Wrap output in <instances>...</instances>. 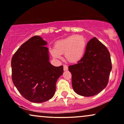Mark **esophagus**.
I'll return each mask as SVG.
<instances>
[{"instance_id": "34e87169", "label": "esophagus", "mask_w": 124, "mask_h": 124, "mask_svg": "<svg viewBox=\"0 0 124 124\" xmlns=\"http://www.w3.org/2000/svg\"><path fill=\"white\" fill-rule=\"evenodd\" d=\"M63 70L64 71H67V70H68V66L66 65H63Z\"/></svg>"}]
</instances>
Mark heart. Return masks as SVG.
Masks as SVG:
<instances>
[{
  "label": "heart",
  "instance_id": "1",
  "mask_svg": "<svg viewBox=\"0 0 124 124\" xmlns=\"http://www.w3.org/2000/svg\"><path fill=\"white\" fill-rule=\"evenodd\" d=\"M86 48V40L82 35H73L56 42L51 54L55 58H60L65 55L70 63L79 62L84 57Z\"/></svg>",
  "mask_w": 124,
  "mask_h": 124
}]
</instances>
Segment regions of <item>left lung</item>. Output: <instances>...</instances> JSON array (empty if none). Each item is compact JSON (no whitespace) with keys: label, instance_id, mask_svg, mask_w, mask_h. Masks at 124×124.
Instances as JSON below:
<instances>
[{"label":"left lung","instance_id":"left-lung-1","mask_svg":"<svg viewBox=\"0 0 124 124\" xmlns=\"http://www.w3.org/2000/svg\"><path fill=\"white\" fill-rule=\"evenodd\" d=\"M112 68L109 51L96 38H93L87 43L82 59L69 66L74 90L85 97L100 93L107 86Z\"/></svg>","mask_w":124,"mask_h":124}]
</instances>
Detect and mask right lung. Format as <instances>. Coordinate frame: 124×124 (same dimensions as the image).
<instances>
[{"label":"right lung","instance_id":"add662e5","mask_svg":"<svg viewBox=\"0 0 124 124\" xmlns=\"http://www.w3.org/2000/svg\"><path fill=\"white\" fill-rule=\"evenodd\" d=\"M46 45L41 37L34 36L21 45L11 59L12 82L20 94L32 102L51 99L57 79L63 74V66L50 63Z\"/></svg>","mask_w":124,"mask_h":124}]
</instances>
